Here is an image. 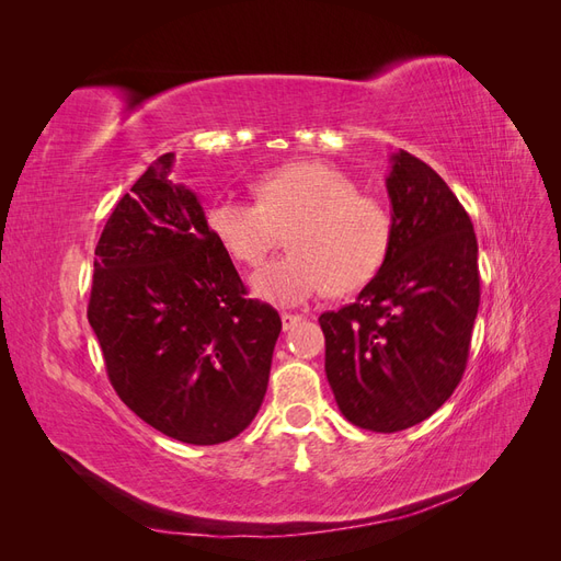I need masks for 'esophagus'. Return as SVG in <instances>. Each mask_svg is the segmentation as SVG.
I'll return each instance as SVG.
<instances>
[{
  "mask_svg": "<svg viewBox=\"0 0 561 561\" xmlns=\"http://www.w3.org/2000/svg\"><path fill=\"white\" fill-rule=\"evenodd\" d=\"M280 322H283V330H293L297 322H301V316H295V313H283L280 316Z\"/></svg>",
  "mask_w": 561,
  "mask_h": 561,
  "instance_id": "1",
  "label": "esophagus"
}]
</instances>
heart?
<instances>
[{"instance_id": "heart-1", "label": "heart", "mask_w": 561, "mask_h": 561, "mask_svg": "<svg viewBox=\"0 0 561 561\" xmlns=\"http://www.w3.org/2000/svg\"><path fill=\"white\" fill-rule=\"evenodd\" d=\"M260 201L219 196L208 227L236 262L260 266L290 231L293 252L252 276L260 299L297 307L313 297L358 290L381 268L393 241L386 203L358 192L342 168L297 161L264 173Z\"/></svg>"}]
</instances>
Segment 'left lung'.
Returning a JSON list of instances; mask_svg holds the SVG:
<instances>
[{
  "label": "left lung",
  "mask_w": 561,
  "mask_h": 561,
  "mask_svg": "<svg viewBox=\"0 0 561 561\" xmlns=\"http://www.w3.org/2000/svg\"><path fill=\"white\" fill-rule=\"evenodd\" d=\"M393 241L348 307L318 318L325 375L353 426L396 433L461 381L480 307L478 239L447 182L400 149L386 178Z\"/></svg>",
  "instance_id": "8db88e82"
}]
</instances>
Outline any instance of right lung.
<instances>
[{"label": "right lung", "mask_w": 561, "mask_h": 561, "mask_svg": "<svg viewBox=\"0 0 561 561\" xmlns=\"http://www.w3.org/2000/svg\"><path fill=\"white\" fill-rule=\"evenodd\" d=\"M173 151L116 203L95 248L89 322L128 410L186 445H219L260 412L280 334L245 299L198 196L173 184Z\"/></svg>", "instance_id": "right-lung-1"}]
</instances>
